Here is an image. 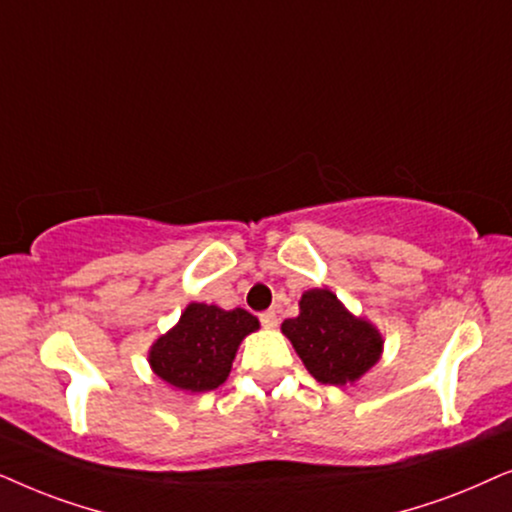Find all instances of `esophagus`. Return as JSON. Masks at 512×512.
I'll list each match as a JSON object with an SVG mask.
<instances>
[{"mask_svg": "<svg viewBox=\"0 0 512 512\" xmlns=\"http://www.w3.org/2000/svg\"><path fill=\"white\" fill-rule=\"evenodd\" d=\"M260 323L264 325V327H276L278 325V316H276V311L274 309H269V311H262L260 313Z\"/></svg>", "mask_w": 512, "mask_h": 512, "instance_id": "34e87169", "label": "esophagus"}]
</instances>
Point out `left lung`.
<instances>
[{
	"label": "left lung",
	"mask_w": 512,
	"mask_h": 512,
	"mask_svg": "<svg viewBox=\"0 0 512 512\" xmlns=\"http://www.w3.org/2000/svg\"><path fill=\"white\" fill-rule=\"evenodd\" d=\"M306 370L320 384L356 381L381 356V335L370 323L353 318L330 290H309L299 316L281 325Z\"/></svg>",
	"instance_id": "8db88e82"
}]
</instances>
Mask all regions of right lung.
I'll return each instance as SVG.
<instances>
[{
  "label": "right lung",
  "instance_id": "1",
  "mask_svg": "<svg viewBox=\"0 0 512 512\" xmlns=\"http://www.w3.org/2000/svg\"><path fill=\"white\" fill-rule=\"evenodd\" d=\"M257 327V318L243 309L189 304L180 323L156 339L149 363L163 381L180 391H213L227 381L241 339Z\"/></svg>",
  "mask_w": 512,
  "mask_h": 512
}]
</instances>
